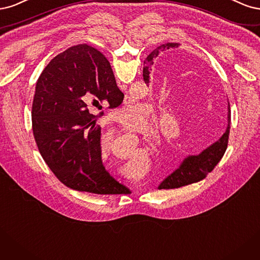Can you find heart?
Listing matches in <instances>:
<instances>
[{
	"instance_id": "heart-1",
	"label": "heart",
	"mask_w": 260,
	"mask_h": 260,
	"mask_svg": "<svg viewBox=\"0 0 260 260\" xmlns=\"http://www.w3.org/2000/svg\"><path fill=\"white\" fill-rule=\"evenodd\" d=\"M139 113H142V114L145 113L144 108L142 107H138L136 109H134V110H132V112L127 116L123 118L120 122L122 126L125 129H127L128 132H138L141 128V123H140L141 116L139 119V115H138Z\"/></svg>"
}]
</instances>
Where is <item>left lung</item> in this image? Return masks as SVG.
Instances as JSON below:
<instances>
[{"mask_svg":"<svg viewBox=\"0 0 260 260\" xmlns=\"http://www.w3.org/2000/svg\"><path fill=\"white\" fill-rule=\"evenodd\" d=\"M176 43L163 44L149 54V56L147 57L148 66L144 69V74H142L144 75V81L146 83H149V66L153 63V58H155L158 55V52L165 49V47L170 48L171 46L174 47ZM230 121L231 111L229 105L228 126L223 135L220 137V139L218 141H216L212 146H209L208 148L203 150L200 154L190 155L187 158H185L178 169L162 181L161 185L158 186V189H176L203 180L207 176V174L211 173L215 169V166L219 163L225 152V150H227L230 134Z\"/></svg>","mask_w":260,"mask_h":260,"instance_id":"1","label":"left lung"}]
</instances>
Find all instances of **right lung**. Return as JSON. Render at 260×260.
Segmentation results:
<instances>
[{"instance_id":"obj_1","label":"right lung","mask_w":260,"mask_h":260,"mask_svg":"<svg viewBox=\"0 0 260 260\" xmlns=\"http://www.w3.org/2000/svg\"><path fill=\"white\" fill-rule=\"evenodd\" d=\"M123 93L110 62L98 49L78 44L49 61L36 85L31 118L39 151L56 177L70 189L123 194L128 189L106 171L100 132L89 108H116Z\"/></svg>"}]
</instances>
